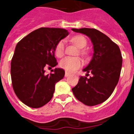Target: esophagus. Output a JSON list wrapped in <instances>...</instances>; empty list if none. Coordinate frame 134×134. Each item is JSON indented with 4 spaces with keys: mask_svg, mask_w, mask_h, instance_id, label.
I'll return each instance as SVG.
<instances>
[{
    "mask_svg": "<svg viewBox=\"0 0 134 134\" xmlns=\"http://www.w3.org/2000/svg\"><path fill=\"white\" fill-rule=\"evenodd\" d=\"M70 75V74L69 72H66V73H65V76L66 77H67V76H68Z\"/></svg>",
    "mask_w": 134,
    "mask_h": 134,
    "instance_id": "1",
    "label": "esophagus"
}]
</instances>
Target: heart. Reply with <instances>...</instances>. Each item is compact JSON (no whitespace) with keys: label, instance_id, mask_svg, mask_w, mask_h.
I'll return each mask as SVG.
<instances>
[{"label":"heart","instance_id":"b5f03b06","mask_svg":"<svg viewBox=\"0 0 134 134\" xmlns=\"http://www.w3.org/2000/svg\"><path fill=\"white\" fill-rule=\"evenodd\" d=\"M72 41L75 43L76 46L80 48V53L82 55H85L86 54V52L85 49H82L84 48L87 44V41L86 38L82 35H75L72 38ZM65 44L63 40L60 41L57 43L54 49L55 55L58 58H61L64 54ZM82 65V62L78 57H66L60 61V66L62 68L64 69L68 72H73L77 68H80Z\"/></svg>","mask_w":134,"mask_h":134}]
</instances>
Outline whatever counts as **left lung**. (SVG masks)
<instances>
[{
	"label": "left lung",
	"instance_id": "left-lung-1",
	"mask_svg": "<svg viewBox=\"0 0 134 134\" xmlns=\"http://www.w3.org/2000/svg\"><path fill=\"white\" fill-rule=\"evenodd\" d=\"M91 39L93 45V58L84 72L91 73L87 79L81 76L72 88L75 97L88 106L102 103L109 97L118 85L122 66V56L119 46L109 37L95 29H72Z\"/></svg>",
	"mask_w": 134,
	"mask_h": 134
}]
</instances>
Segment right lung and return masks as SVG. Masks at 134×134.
Masks as SVG:
<instances>
[{
  "instance_id": "obj_1",
  "label": "right lung",
  "mask_w": 134,
  "mask_h": 134,
  "mask_svg": "<svg viewBox=\"0 0 134 134\" xmlns=\"http://www.w3.org/2000/svg\"><path fill=\"white\" fill-rule=\"evenodd\" d=\"M68 35L66 29L41 27L16 44L10 64L12 85L19 99L27 106L40 108L52 98L55 83L65 72L55 68L54 73L46 74L44 68L58 64L55 47Z\"/></svg>"
}]
</instances>
